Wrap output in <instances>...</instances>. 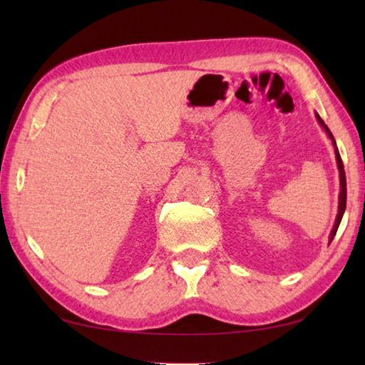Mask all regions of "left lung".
<instances>
[{
  "mask_svg": "<svg viewBox=\"0 0 365 365\" xmlns=\"http://www.w3.org/2000/svg\"><path fill=\"white\" fill-rule=\"evenodd\" d=\"M316 119H317V122L320 123V127H322L324 130H325V133L329 135V138L331 140V145H333V148H335L336 168H338V172H339V196H338V214H336V219H335V225H333V228H331V233H330V243H331V240H333V237H335V235H336V230H338V227H339V222H341V219H343V214H344V209H346V175H344L343 160H341V158H339V153H338V148H336V141H335V138H333V135H331V132L329 130V127L325 125L324 120L320 119V115H319L317 113H316Z\"/></svg>",
  "mask_w": 365,
  "mask_h": 365,
  "instance_id": "8db88e82",
  "label": "left lung"
}]
</instances>
